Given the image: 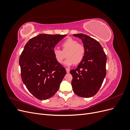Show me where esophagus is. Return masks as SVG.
I'll list each match as a JSON object with an SVG mask.
<instances>
[{"label": "esophagus", "mask_w": 130, "mask_h": 130, "mask_svg": "<svg viewBox=\"0 0 130 130\" xmlns=\"http://www.w3.org/2000/svg\"><path fill=\"white\" fill-rule=\"evenodd\" d=\"M66 72H67V73H69V72H70V69H68V68H66Z\"/></svg>", "instance_id": "34e87169"}]
</instances>
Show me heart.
Wrapping results in <instances>:
<instances>
[{
	"mask_svg": "<svg viewBox=\"0 0 130 130\" xmlns=\"http://www.w3.org/2000/svg\"><path fill=\"white\" fill-rule=\"evenodd\" d=\"M63 51L57 48L53 49L54 56L56 60L62 63L67 53V57L68 58L64 62L63 64L66 66H72L74 63L75 64H78L83 60L85 53V49L83 45L78 44L75 40L72 38H68L62 43Z\"/></svg>",
	"mask_w": 130,
	"mask_h": 130,
	"instance_id": "b5f03b06",
	"label": "heart"
}]
</instances>
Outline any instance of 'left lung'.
Here are the masks:
<instances>
[{"label":"left lung","instance_id":"1","mask_svg":"<svg viewBox=\"0 0 130 130\" xmlns=\"http://www.w3.org/2000/svg\"><path fill=\"white\" fill-rule=\"evenodd\" d=\"M80 38L85 49L84 58L75 69L70 71L73 76L74 92L83 98L95 95L106 75L107 57L99 42L83 34H74Z\"/></svg>","mask_w":130,"mask_h":130}]
</instances>
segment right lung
Segmentation results:
<instances>
[{"mask_svg": "<svg viewBox=\"0 0 130 130\" xmlns=\"http://www.w3.org/2000/svg\"><path fill=\"white\" fill-rule=\"evenodd\" d=\"M66 35L42 34L27 42L19 57L23 82L32 95L41 100L55 95L66 74L56 60L53 49Z\"/></svg>", "mask_w": 130, "mask_h": 130, "instance_id": "obj_1", "label": "right lung"}]
</instances>
